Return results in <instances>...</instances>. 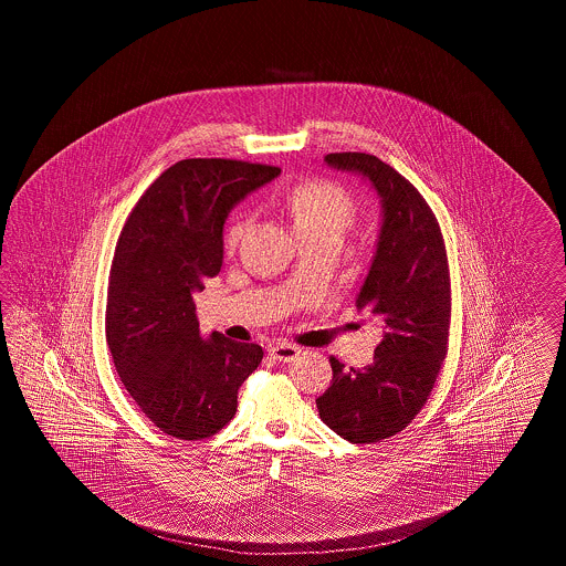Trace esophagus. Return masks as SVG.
Masks as SVG:
<instances>
[{"instance_id": "1", "label": "esophagus", "mask_w": 566, "mask_h": 566, "mask_svg": "<svg viewBox=\"0 0 566 566\" xmlns=\"http://www.w3.org/2000/svg\"><path fill=\"white\" fill-rule=\"evenodd\" d=\"M298 354H301V348L295 344H275L270 348L271 358L280 360V363H291V360H295Z\"/></svg>"}]
</instances>
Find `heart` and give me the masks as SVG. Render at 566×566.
<instances>
[{
    "mask_svg": "<svg viewBox=\"0 0 566 566\" xmlns=\"http://www.w3.org/2000/svg\"><path fill=\"white\" fill-rule=\"evenodd\" d=\"M286 212L301 242L342 240L356 220V201L348 190L331 180H307L286 195ZM248 218L238 216L224 229L222 243L231 252L242 242Z\"/></svg>",
    "mask_w": 566,
    "mask_h": 566,
    "instance_id": "obj_1",
    "label": "heart"
}]
</instances>
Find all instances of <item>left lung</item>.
Returning a JSON list of instances; mask_svg holds the SVG:
<instances>
[{
	"label": "left lung",
	"mask_w": 566,
	"mask_h": 566,
	"mask_svg": "<svg viewBox=\"0 0 566 566\" xmlns=\"http://www.w3.org/2000/svg\"><path fill=\"white\" fill-rule=\"evenodd\" d=\"M324 159L363 174L381 197L376 256L356 307L384 324V337L374 363L363 369L331 356L333 381L316 405L324 424L344 439L377 443L420 413L448 356V250L427 199L388 163L365 153H331Z\"/></svg>",
	"instance_id": "8db88e82"
}]
</instances>
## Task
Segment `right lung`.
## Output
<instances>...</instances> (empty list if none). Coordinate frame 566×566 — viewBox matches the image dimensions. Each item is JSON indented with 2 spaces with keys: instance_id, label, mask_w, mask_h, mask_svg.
<instances>
[{
  "instance_id": "1",
  "label": "right lung",
  "mask_w": 566,
  "mask_h": 566,
  "mask_svg": "<svg viewBox=\"0 0 566 566\" xmlns=\"http://www.w3.org/2000/svg\"><path fill=\"white\" fill-rule=\"evenodd\" d=\"M277 174L263 163L185 159L163 171L123 224L106 339L120 381L165 434L199 441L229 424L240 386L263 360L256 344L222 333L201 339L192 293L220 271L229 210Z\"/></svg>"
}]
</instances>
